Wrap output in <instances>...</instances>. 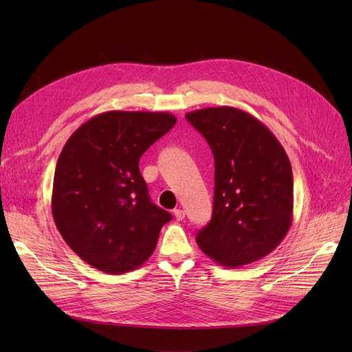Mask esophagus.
Returning a JSON list of instances; mask_svg holds the SVG:
<instances>
[{
  "mask_svg": "<svg viewBox=\"0 0 352 352\" xmlns=\"http://www.w3.org/2000/svg\"><path fill=\"white\" fill-rule=\"evenodd\" d=\"M174 215H175V218L178 219V221H182L184 218H186V211L184 210H174Z\"/></svg>",
  "mask_w": 352,
  "mask_h": 352,
  "instance_id": "esophagus-1",
  "label": "esophagus"
}]
</instances>
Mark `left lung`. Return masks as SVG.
I'll return each mask as SVG.
<instances>
[{
	"mask_svg": "<svg viewBox=\"0 0 352 352\" xmlns=\"http://www.w3.org/2000/svg\"><path fill=\"white\" fill-rule=\"evenodd\" d=\"M186 118L204 135L215 162L212 218L198 231V247L228 268L261 260L292 223L294 181L285 150L243 109L202 108Z\"/></svg>",
	"mask_w": 352,
	"mask_h": 352,
	"instance_id": "left-lung-1",
	"label": "left lung"
}]
</instances>
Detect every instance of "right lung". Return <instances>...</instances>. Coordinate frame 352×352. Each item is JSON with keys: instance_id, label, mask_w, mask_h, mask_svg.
<instances>
[{"instance_id": "right-lung-1", "label": "right lung", "mask_w": 352, "mask_h": 352, "mask_svg": "<svg viewBox=\"0 0 352 352\" xmlns=\"http://www.w3.org/2000/svg\"><path fill=\"white\" fill-rule=\"evenodd\" d=\"M170 113L108 111L64 145L52 182V217L67 245L107 274L141 267L171 214L148 195L140 158L175 125Z\"/></svg>"}]
</instances>
